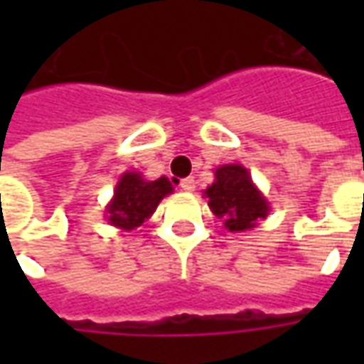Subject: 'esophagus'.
I'll return each instance as SVG.
<instances>
[{
	"label": "esophagus",
	"instance_id": "1",
	"mask_svg": "<svg viewBox=\"0 0 364 364\" xmlns=\"http://www.w3.org/2000/svg\"><path fill=\"white\" fill-rule=\"evenodd\" d=\"M179 185H181V189L183 191H195V187H197V183H195V179H193V177H185V179H181V183H179Z\"/></svg>",
	"mask_w": 364,
	"mask_h": 364
}]
</instances>
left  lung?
Instances as JSON below:
<instances>
[{
    "mask_svg": "<svg viewBox=\"0 0 364 364\" xmlns=\"http://www.w3.org/2000/svg\"><path fill=\"white\" fill-rule=\"evenodd\" d=\"M208 206L230 232H244L265 218L269 205L255 189L247 169L236 164L216 169V181L205 191Z\"/></svg>",
    "mask_w": 364,
    "mask_h": 364,
    "instance_id": "obj_1",
    "label": "left lung"
}]
</instances>
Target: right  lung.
I'll list each match as a JSON object with an SVG mask.
<instances>
[{
	"mask_svg": "<svg viewBox=\"0 0 364 364\" xmlns=\"http://www.w3.org/2000/svg\"><path fill=\"white\" fill-rule=\"evenodd\" d=\"M173 191L166 177L156 181H144L138 173H124L120 177L114 198L107 208L109 222L122 230H134L146 218H150L159 200Z\"/></svg>",
	"mask_w": 364,
	"mask_h": 364,
	"instance_id": "obj_1",
	"label": "right lung"
}]
</instances>
